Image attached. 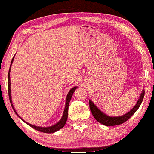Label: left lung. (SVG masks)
<instances>
[{
	"label": "left lung",
	"mask_w": 154,
	"mask_h": 154,
	"mask_svg": "<svg viewBox=\"0 0 154 154\" xmlns=\"http://www.w3.org/2000/svg\"><path fill=\"white\" fill-rule=\"evenodd\" d=\"M145 90L143 88V90H142L141 94H140L138 101H137L135 106L133 107V108L131 109L130 111L126 113V114L122 116H109L106 115V114H104L103 112H102L101 110L93 103V102L91 100H89L90 109L96 120L99 123L102 124V125L107 126L119 125H121V124L125 122L126 121H127L129 118L137 112V110L139 109V107L141 106L143 100Z\"/></svg>",
	"instance_id": "8db88e82"
}]
</instances>
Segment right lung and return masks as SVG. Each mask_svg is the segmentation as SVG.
Segmentation results:
<instances>
[{"instance_id": "1", "label": "right lung", "mask_w": 154, "mask_h": 154, "mask_svg": "<svg viewBox=\"0 0 154 154\" xmlns=\"http://www.w3.org/2000/svg\"><path fill=\"white\" fill-rule=\"evenodd\" d=\"M15 55L13 56V57L12 59V61H11V66H10V68L9 70V74H8V92H9V99H10V102H11V106L13 107V110H14V112L16 114H17V116L20 118L21 120H23L24 122L26 123L27 125H29V126H31L32 128H34L35 130L36 131H38L40 132H42V133H55L56 131H58L59 130H60L61 128H62L65 126L66 123V121L67 119V116H68V107H69V101L71 100L72 99V97L73 95V94H74L75 90L77 88V87H73L72 89H70V91L68 92L66 97V106H65V109H64V111H63V116H62V117L61 118V120L59 121L57 123H56L55 125H54L53 126H47V127H42V126H35V125H32L31 124H29L28 122H26L25 120H23L22 118H21L20 116L18 115V114L16 112V110L15 109V107L13 106V105L12 103V100H11V79H10V72H11V66H12V63L13 62V59H14L15 57Z\"/></svg>"}]
</instances>
